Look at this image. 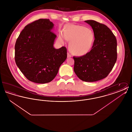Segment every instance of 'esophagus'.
<instances>
[{
    "mask_svg": "<svg viewBox=\"0 0 132 132\" xmlns=\"http://www.w3.org/2000/svg\"><path fill=\"white\" fill-rule=\"evenodd\" d=\"M67 57H72V55H71L70 53L68 52V53H67Z\"/></svg>",
    "mask_w": 132,
    "mask_h": 132,
    "instance_id": "1",
    "label": "esophagus"
}]
</instances>
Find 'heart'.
Masks as SVG:
<instances>
[{
    "instance_id": "heart-1",
    "label": "heart",
    "mask_w": 132,
    "mask_h": 132,
    "mask_svg": "<svg viewBox=\"0 0 132 132\" xmlns=\"http://www.w3.org/2000/svg\"><path fill=\"white\" fill-rule=\"evenodd\" d=\"M64 38L70 42V51L78 56L87 54L93 47L94 42V35L93 31L87 28L79 25H70L66 27L63 32ZM59 39L64 42L62 34Z\"/></svg>"
}]
</instances>
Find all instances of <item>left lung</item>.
Wrapping results in <instances>:
<instances>
[{
    "instance_id": "obj_1",
    "label": "left lung",
    "mask_w": 132,
    "mask_h": 132,
    "mask_svg": "<svg viewBox=\"0 0 132 132\" xmlns=\"http://www.w3.org/2000/svg\"><path fill=\"white\" fill-rule=\"evenodd\" d=\"M93 29L94 42L87 54L73 57L74 71L76 75L85 82L97 81L106 78L116 62L117 40L106 26L94 20H87Z\"/></svg>"
}]
</instances>
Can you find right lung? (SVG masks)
<instances>
[{"instance_id":"add662e5","label":"right lung","mask_w":132,"mask_h":132,"mask_svg":"<svg viewBox=\"0 0 132 132\" xmlns=\"http://www.w3.org/2000/svg\"><path fill=\"white\" fill-rule=\"evenodd\" d=\"M49 19H39L25 26L15 45V60L26 78L31 82L45 84L56 77L67 58V49L53 47L56 35L51 31Z\"/></svg>"}]
</instances>
